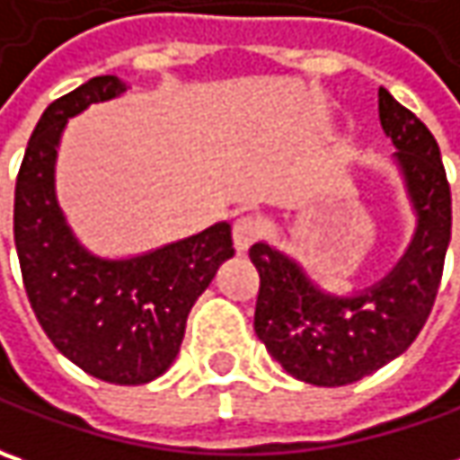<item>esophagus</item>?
<instances>
[{
    "mask_svg": "<svg viewBox=\"0 0 460 460\" xmlns=\"http://www.w3.org/2000/svg\"><path fill=\"white\" fill-rule=\"evenodd\" d=\"M262 234V224H260V218H254V216H239L236 221H234V229H231V236H234V247L236 252H247L252 247V242L257 239Z\"/></svg>",
    "mask_w": 460,
    "mask_h": 460,
    "instance_id": "obj_1",
    "label": "esophagus"
}]
</instances>
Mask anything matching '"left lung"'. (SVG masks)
I'll return each mask as SVG.
<instances>
[{
	"mask_svg": "<svg viewBox=\"0 0 460 460\" xmlns=\"http://www.w3.org/2000/svg\"><path fill=\"white\" fill-rule=\"evenodd\" d=\"M378 118L417 218L399 262L366 290L337 296L272 244L250 250L260 272L254 332L286 373L311 386H348L399 358L425 327L443 278L450 188L438 141L384 87Z\"/></svg>",
	"mask_w": 460,
	"mask_h": 460,
	"instance_id": "8db88e82",
	"label": "left lung"
}]
</instances>
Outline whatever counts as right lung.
I'll return each instance as SVG.
<instances>
[{
	"label": "right lung",
	"instance_id": "obj_1",
	"mask_svg": "<svg viewBox=\"0 0 460 460\" xmlns=\"http://www.w3.org/2000/svg\"><path fill=\"white\" fill-rule=\"evenodd\" d=\"M123 92L118 76H94L40 115L14 185V247L32 311L56 349L100 381L141 386L174 363L192 304L234 257V244L226 221L120 260L74 236L56 198L61 136L69 118Z\"/></svg>",
	"mask_w": 460,
	"mask_h": 460
}]
</instances>
